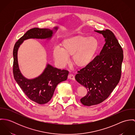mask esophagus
<instances>
[{"instance_id":"obj_1","label":"esophagus","mask_w":135,"mask_h":135,"mask_svg":"<svg viewBox=\"0 0 135 135\" xmlns=\"http://www.w3.org/2000/svg\"><path fill=\"white\" fill-rule=\"evenodd\" d=\"M68 78H69V79H71V80H75V76H74V75H73V74H70L69 75Z\"/></svg>"}]
</instances>
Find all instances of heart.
I'll list each match as a JSON object with an SVG mask.
<instances>
[{
  "label": "heart",
  "mask_w": 135,
  "mask_h": 135,
  "mask_svg": "<svg viewBox=\"0 0 135 135\" xmlns=\"http://www.w3.org/2000/svg\"><path fill=\"white\" fill-rule=\"evenodd\" d=\"M61 46L53 50V56L58 65L65 66L69 62V57L72 56L73 63L83 68L94 60L99 48V41L94 36L78 35L64 39Z\"/></svg>",
  "instance_id": "obj_1"
}]
</instances>
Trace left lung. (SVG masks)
<instances>
[{
  "label": "left lung",
  "mask_w": 135,
  "mask_h": 135,
  "mask_svg": "<svg viewBox=\"0 0 135 135\" xmlns=\"http://www.w3.org/2000/svg\"><path fill=\"white\" fill-rule=\"evenodd\" d=\"M102 34L105 44L99 56L86 67L77 72L75 79L87 89L80 99L84 105L99 104L110 96L119 81L123 51L114 34L109 30L95 31Z\"/></svg>",
  "instance_id": "obj_1"
}]
</instances>
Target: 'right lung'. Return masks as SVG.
<instances>
[{
    "mask_svg": "<svg viewBox=\"0 0 135 135\" xmlns=\"http://www.w3.org/2000/svg\"><path fill=\"white\" fill-rule=\"evenodd\" d=\"M58 26L52 29L33 28L26 33L16 43L13 51V73L15 79L24 94L31 100L42 104L49 102L54 94L58 84L67 79L69 72L55 68L49 63L38 76L28 79L23 76L20 70L18 52L20 45L28 39L50 40L57 31Z\"/></svg>",
    "mask_w": 135,
    "mask_h": 135,
    "instance_id": "add662e5",
    "label": "right lung"
}]
</instances>
